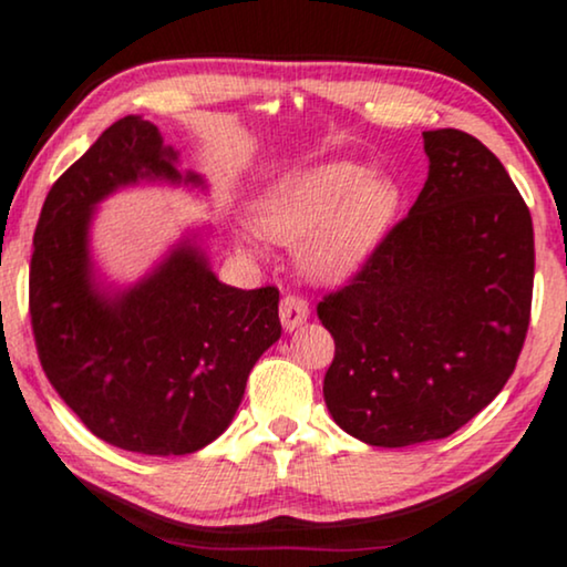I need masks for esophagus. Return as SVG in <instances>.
<instances>
[{
  "label": "esophagus",
  "instance_id": "1",
  "mask_svg": "<svg viewBox=\"0 0 567 567\" xmlns=\"http://www.w3.org/2000/svg\"><path fill=\"white\" fill-rule=\"evenodd\" d=\"M278 318H281V326L286 330L305 326L307 318H310V305H307V299L297 297V293H289V297L281 299V307H278Z\"/></svg>",
  "mask_w": 567,
  "mask_h": 567
}]
</instances>
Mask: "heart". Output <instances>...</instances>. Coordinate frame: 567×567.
<instances>
[{
	"mask_svg": "<svg viewBox=\"0 0 567 567\" xmlns=\"http://www.w3.org/2000/svg\"><path fill=\"white\" fill-rule=\"evenodd\" d=\"M395 210L399 189L388 176L349 161H330L278 176L257 197L255 218L268 239L301 241L299 260L312 276L341 278L362 266Z\"/></svg>",
	"mask_w": 567,
	"mask_h": 567,
	"instance_id": "1",
	"label": "heart"
}]
</instances>
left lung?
Returning a JSON list of instances; mask_svg holds the SVG:
<instances>
[{
	"label": "left lung",
	"mask_w": 567,
	"mask_h": 567,
	"mask_svg": "<svg viewBox=\"0 0 567 567\" xmlns=\"http://www.w3.org/2000/svg\"><path fill=\"white\" fill-rule=\"evenodd\" d=\"M424 151L409 216L318 305L336 341L326 406L378 447L447 437L480 414L516 370L532 318V213L505 166L451 127L424 132Z\"/></svg>",
	"instance_id": "left-lung-1"
}]
</instances>
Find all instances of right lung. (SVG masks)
<instances>
[{"instance_id": "right-lung-1", "label": "right lung", "mask_w": 567, "mask_h": 567, "mask_svg": "<svg viewBox=\"0 0 567 567\" xmlns=\"http://www.w3.org/2000/svg\"><path fill=\"white\" fill-rule=\"evenodd\" d=\"M174 164L156 124L124 116L54 182L33 234L28 301L43 372L95 437L145 455L213 443L249 370L281 338L276 286L220 284L189 239L114 297L93 281L95 203L140 179L203 185Z\"/></svg>"}]
</instances>
